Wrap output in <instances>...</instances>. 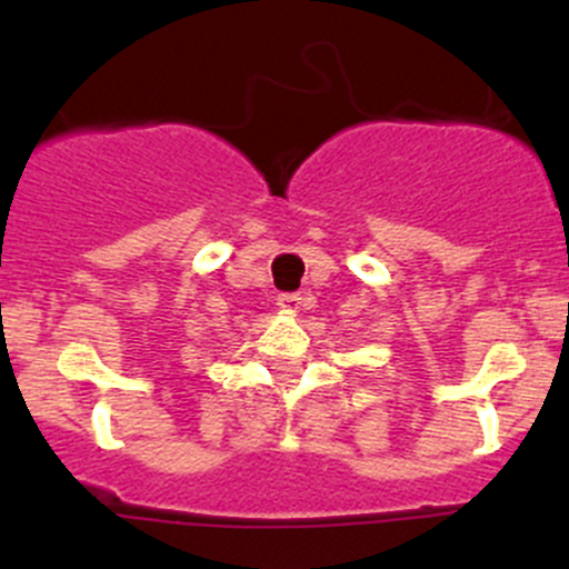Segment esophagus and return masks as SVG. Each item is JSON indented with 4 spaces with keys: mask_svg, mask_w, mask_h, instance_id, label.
<instances>
[{
    "mask_svg": "<svg viewBox=\"0 0 569 569\" xmlns=\"http://www.w3.org/2000/svg\"><path fill=\"white\" fill-rule=\"evenodd\" d=\"M278 306L283 308V311L295 313V311H300L302 297H300V295H295V291H286V295H280V297H278Z\"/></svg>",
    "mask_w": 569,
    "mask_h": 569,
    "instance_id": "esophagus-1",
    "label": "esophagus"
}]
</instances>
